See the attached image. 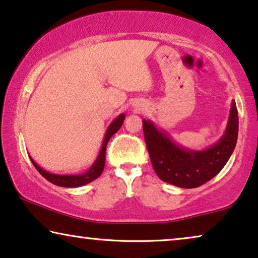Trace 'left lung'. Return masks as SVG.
Masks as SVG:
<instances>
[{
    "label": "left lung",
    "instance_id": "left-lung-1",
    "mask_svg": "<svg viewBox=\"0 0 258 258\" xmlns=\"http://www.w3.org/2000/svg\"><path fill=\"white\" fill-rule=\"evenodd\" d=\"M143 131L157 176L174 186L194 188L212 179L228 163L238 136V112L232 100L224 136L214 146L203 151H191L177 145L150 120H143Z\"/></svg>",
    "mask_w": 258,
    "mask_h": 258
}]
</instances>
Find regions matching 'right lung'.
<instances>
[{
    "instance_id": "add662e5",
    "label": "right lung",
    "mask_w": 258,
    "mask_h": 258,
    "mask_svg": "<svg viewBox=\"0 0 258 258\" xmlns=\"http://www.w3.org/2000/svg\"><path fill=\"white\" fill-rule=\"evenodd\" d=\"M123 120H125V114H120L119 116H116V118L111 122V125L108 126L107 131H106L104 142H102L100 153H99L97 160H95L94 164L89 167L87 172L82 174H54V173L47 172L46 170L41 169L39 165H37L32 158H30V160H32V163L34 166H35V169L41 173V176L46 178V179L48 181H50L51 184L57 185V186L79 187V186H82V185L91 183V181L97 179L98 177H100L102 171H104L105 159H106V146H107V143L108 140L111 139V137L114 135L115 132H118V130L121 127Z\"/></svg>"
}]
</instances>
